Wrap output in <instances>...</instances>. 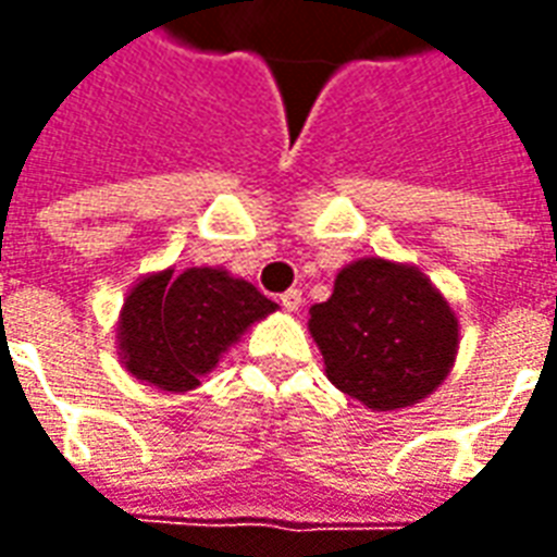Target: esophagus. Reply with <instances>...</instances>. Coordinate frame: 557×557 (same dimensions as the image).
<instances>
[{"mask_svg": "<svg viewBox=\"0 0 557 557\" xmlns=\"http://www.w3.org/2000/svg\"><path fill=\"white\" fill-rule=\"evenodd\" d=\"M280 304H283V310L286 313H295L298 307H301V289H289L280 295Z\"/></svg>", "mask_w": 557, "mask_h": 557, "instance_id": "34e87169", "label": "esophagus"}]
</instances>
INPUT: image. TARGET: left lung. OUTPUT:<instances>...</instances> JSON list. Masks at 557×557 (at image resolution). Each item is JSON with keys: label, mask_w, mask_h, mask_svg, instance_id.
<instances>
[{"label": "left lung", "mask_w": 557, "mask_h": 557, "mask_svg": "<svg viewBox=\"0 0 557 557\" xmlns=\"http://www.w3.org/2000/svg\"><path fill=\"white\" fill-rule=\"evenodd\" d=\"M327 382L373 411L409 409L454 370L459 319L432 280L382 256L351 262L310 307Z\"/></svg>", "instance_id": "8db88e82"}]
</instances>
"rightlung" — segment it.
Returning a JSON list of instances; mask_svg holds the SVG:
<instances>
[{"instance_id": "1", "label": "right lung", "mask_w": 557, "mask_h": 557, "mask_svg": "<svg viewBox=\"0 0 557 557\" xmlns=\"http://www.w3.org/2000/svg\"><path fill=\"white\" fill-rule=\"evenodd\" d=\"M277 304L226 268H163L127 292L115 346L127 373L146 385L184 394Z\"/></svg>"}]
</instances>
